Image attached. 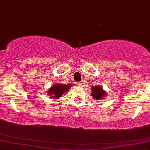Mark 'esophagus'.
Listing matches in <instances>:
<instances>
[{"mask_svg": "<svg viewBox=\"0 0 150 150\" xmlns=\"http://www.w3.org/2000/svg\"><path fill=\"white\" fill-rule=\"evenodd\" d=\"M82 85V83L81 82H77L76 83V86H80Z\"/></svg>", "mask_w": 150, "mask_h": 150, "instance_id": "34e87169", "label": "esophagus"}]
</instances>
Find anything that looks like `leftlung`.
<instances>
[{"mask_svg":"<svg viewBox=\"0 0 150 150\" xmlns=\"http://www.w3.org/2000/svg\"><path fill=\"white\" fill-rule=\"evenodd\" d=\"M105 95V92L103 91L102 87L96 86L92 88V96L95 99L100 100L103 98Z\"/></svg>","mask_w":150,"mask_h":150,"instance_id":"obj_1","label":"left lung"}]
</instances>
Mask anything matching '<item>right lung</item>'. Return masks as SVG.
<instances>
[{
	"label": "right lung",
	"mask_w": 150,
	"mask_h": 150,
	"mask_svg": "<svg viewBox=\"0 0 150 150\" xmlns=\"http://www.w3.org/2000/svg\"><path fill=\"white\" fill-rule=\"evenodd\" d=\"M71 86H72L71 84L60 85L57 83V84L53 85V86H52V88L49 90L48 93L51 96L50 97L54 98V99H57L62 96L63 93L68 91Z\"/></svg>",
	"instance_id": "add662e5"
}]
</instances>
